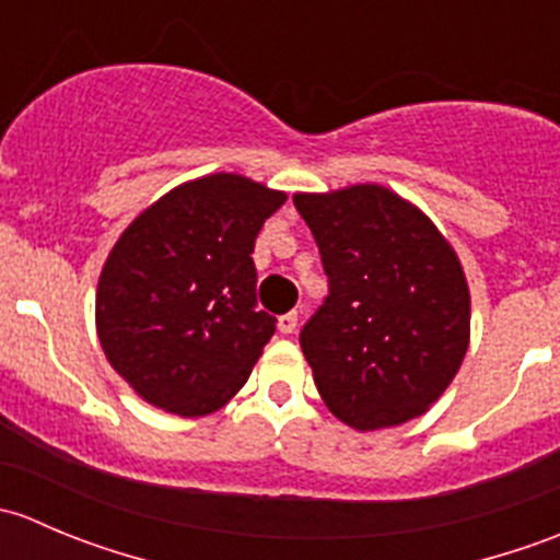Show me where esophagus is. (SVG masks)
<instances>
[{
	"mask_svg": "<svg viewBox=\"0 0 560 560\" xmlns=\"http://www.w3.org/2000/svg\"><path fill=\"white\" fill-rule=\"evenodd\" d=\"M295 327H298V312L279 316V330L281 332H295Z\"/></svg>",
	"mask_w": 560,
	"mask_h": 560,
	"instance_id": "obj_1",
	"label": "esophagus"
}]
</instances>
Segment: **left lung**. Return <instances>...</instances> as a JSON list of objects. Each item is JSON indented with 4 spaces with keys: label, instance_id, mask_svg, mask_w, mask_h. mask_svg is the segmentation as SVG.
I'll return each instance as SVG.
<instances>
[{
    "label": "left lung",
    "instance_id": "obj_1",
    "mask_svg": "<svg viewBox=\"0 0 560 560\" xmlns=\"http://www.w3.org/2000/svg\"><path fill=\"white\" fill-rule=\"evenodd\" d=\"M292 202L327 273L325 303L301 330L322 400L354 431L420 417L468 349L471 301L453 246L380 184Z\"/></svg>",
    "mask_w": 560,
    "mask_h": 560
}]
</instances>
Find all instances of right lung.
<instances>
[{"mask_svg":"<svg viewBox=\"0 0 560 560\" xmlns=\"http://www.w3.org/2000/svg\"><path fill=\"white\" fill-rule=\"evenodd\" d=\"M284 191L235 173L175 186L121 233L97 284L107 363L180 417L222 409L246 385L276 316L257 308L254 241Z\"/></svg>","mask_w":560,"mask_h":560,"instance_id":"1","label":"right lung"}]
</instances>
